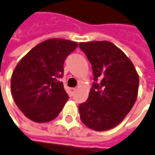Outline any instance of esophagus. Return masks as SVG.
<instances>
[{
	"label": "esophagus",
	"mask_w": 155,
	"mask_h": 155,
	"mask_svg": "<svg viewBox=\"0 0 155 155\" xmlns=\"http://www.w3.org/2000/svg\"><path fill=\"white\" fill-rule=\"evenodd\" d=\"M75 91H76L75 88H71V89H70V93H71V95H73V94L75 92Z\"/></svg>",
	"instance_id": "34e87169"
}]
</instances>
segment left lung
Returning a JSON list of instances; mask_svg holds the SVG:
<instances>
[{
  "instance_id": "obj_1",
  "label": "left lung",
  "mask_w": 155,
  "mask_h": 155,
  "mask_svg": "<svg viewBox=\"0 0 155 155\" xmlns=\"http://www.w3.org/2000/svg\"><path fill=\"white\" fill-rule=\"evenodd\" d=\"M91 64L93 82L88 100L79 105L82 123L95 131L117 126L133 108L139 76L125 53L109 41L80 43Z\"/></svg>"
}]
</instances>
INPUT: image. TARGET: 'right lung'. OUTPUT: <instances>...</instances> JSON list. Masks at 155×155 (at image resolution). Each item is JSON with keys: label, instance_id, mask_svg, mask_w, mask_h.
Wrapping results in <instances>:
<instances>
[{"label": "right lung", "instance_id": "obj_1", "mask_svg": "<svg viewBox=\"0 0 155 155\" xmlns=\"http://www.w3.org/2000/svg\"><path fill=\"white\" fill-rule=\"evenodd\" d=\"M78 44L50 38L33 47L15 67L11 81L16 105L30 120L46 123L54 119L69 97L59 81L64 63Z\"/></svg>", "mask_w": 155, "mask_h": 155}]
</instances>
